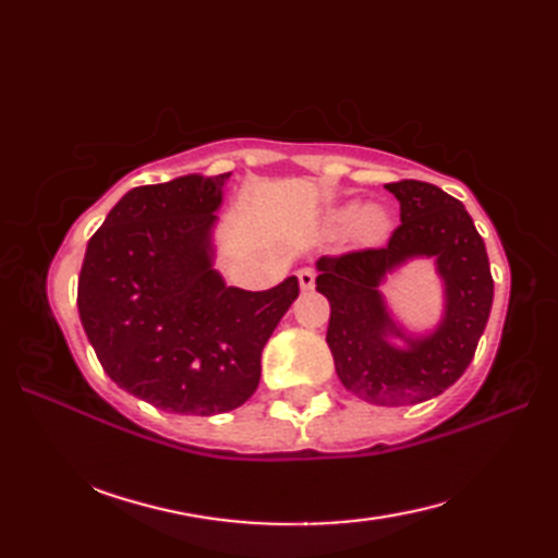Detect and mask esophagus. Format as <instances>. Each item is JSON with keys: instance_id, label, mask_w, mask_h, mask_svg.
<instances>
[{"instance_id": "esophagus-1", "label": "esophagus", "mask_w": 558, "mask_h": 558, "mask_svg": "<svg viewBox=\"0 0 558 558\" xmlns=\"http://www.w3.org/2000/svg\"><path fill=\"white\" fill-rule=\"evenodd\" d=\"M298 280H300V288H302V290H312V288H314V280H316L314 268H302V270H298Z\"/></svg>"}]
</instances>
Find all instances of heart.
Returning <instances> with one entry per match:
<instances>
[{
  "label": "heart",
  "instance_id": "b5f03b06",
  "mask_svg": "<svg viewBox=\"0 0 558 558\" xmlns=\"http://www.w3.org/2000/svg\"><path fill=\"white\" fill-rule=\"evenodd\" d=\"M354 220H357V225H354V232H357L360 240L366 244L381 242L390 230V216L384 208H366L362 213L360 206L352 204L348 208H342L336 216L338 225H350Z\"/></svg>",
  "mask_w": 558,
  "mask_h": 558
}]
</instances>
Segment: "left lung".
Instances as JSON below:
<instances>
[{
  "instance_id": "8db88e82",
  "label": "left lung",
  "mask_w": 558,
  "mask_h": 558,
  "mask_svg": "<svg viewBox=\"0 0 558 558\" xmlns=\"http://www.w3.org/2000/svg\"><path fill=\"white\" fill-rule=\"evenodd\" d=\"M400 201V228L388 246L316 260V290L330 302L326 342L338 378L384 408L441 396L465 374L494 302L489 256L470 213L434 184H386ZM412 257H434L445 282V314L429 335H410L378 287ZM393 339H400L396 347Z\"/></svg>"
}]
</instances>
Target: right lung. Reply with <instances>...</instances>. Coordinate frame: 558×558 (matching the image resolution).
<instances>
[{"mask_svg":"<svg viewBox=\"0 0 558 558\" xmlns=\"http://www.w3.org/2000/svg\"><path fill=\"white\" fill-rule=\"evenodd\" d=\"M230 172L136 186L90 236L78 316L105 374L153 408L230 412L254 396L260 352L298 300L294 276L248 292L213 268Z\"/></svg>","mask_w":558,"mask_h":558,"instance_id":"obj_1","label":"right lung"}]
</instances>
